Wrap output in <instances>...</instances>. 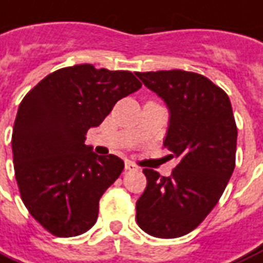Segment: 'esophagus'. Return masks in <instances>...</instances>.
I'll use <instances>...</instances> for the list:
<instances>
[{
    "mask_svg": "<svg viewBox=\"0 0 263 263\" xmlns=\"http://www.w3.org/2000/svg\"><path fill=\"white\" fill-rule=\"evenodd\" d=\"M124 169H126V171H137V166H136L134 163H132V162L127 161L124 163Z\"/></svg>",
    "mask_w": 263,
    "mask_h": 263,
    "instance_id": "1",
    "label": "esophagus"
}]
</instances>
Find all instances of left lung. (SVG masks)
I'll return each mask as SVG.
<instances>
[{
    "label": "left lung",
    "instance_id": "left-lung-1",
    "mask_svg": "<svg viewBox=\"0 0 263 263\" xmlns=\"http://www.w3.org/2000/svg\"><path fill=\"white\" fill-rule=\"evenodd\" d=\"M136 74L166 102L163 147L179 161L169 177L144 169L147 187L136 220L151 236L176 238L194 230L222 197L236 166V120L228 94L202 74L177 69Z\"/></svg>",
    "mask_w": 263,
    "mask_h": 263
}]
</instances>
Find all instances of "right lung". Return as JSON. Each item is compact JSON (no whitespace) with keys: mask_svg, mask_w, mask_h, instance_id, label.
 <instances>
[{"mask_svg":"<svg viewBox=\"0 0 263 263\" xmlns=\"http://www.w3.org/2000/svg\"><path fill=\"white\" fill-rule=\"evenodd\" d=\"M141 86L129 70L74 65L49 73L22 100L12 132L15 177L29 214L47 232L73 237L94 226L100 198L124 163L92 153L86 134Z\"/></svg>","mask_w":263,"mask_h":263,"instance_id":"add662e5","label":"right lung"}]
</instances>
